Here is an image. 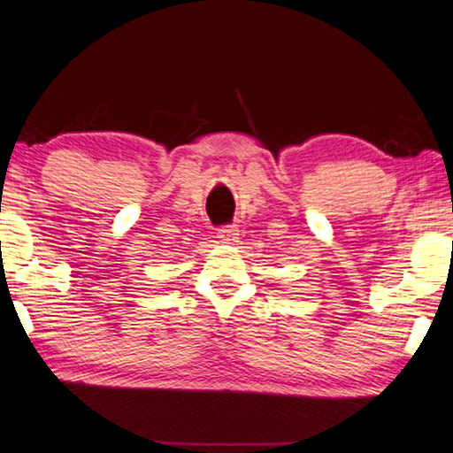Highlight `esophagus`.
<instances>
[{
    "instance_id": "esophagus-1",
    "label": "esophagus",
    "mask_w": 453,
    "mask_h": 453,
    "mask_svg": "<svg viewBox=\"0 0 453 453\" xmlns=\"http://www.w3.org/2000/svg\"><path fill=\"white\" fill-rule=\"evenodd\" d=\"M237 227L235 226H226V227H219L218 229V237L224 243H234L237 240Z\"/></svg>"
}]
</instances>
